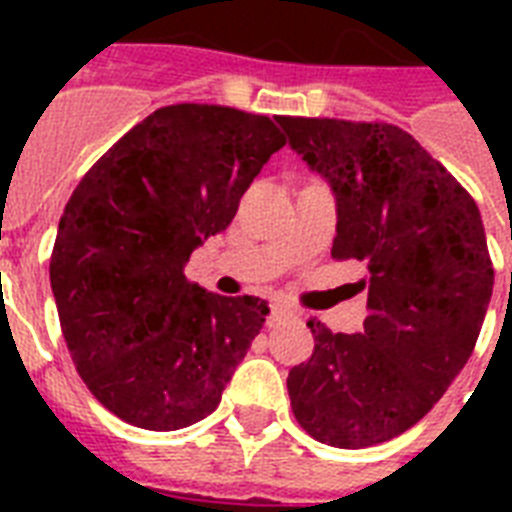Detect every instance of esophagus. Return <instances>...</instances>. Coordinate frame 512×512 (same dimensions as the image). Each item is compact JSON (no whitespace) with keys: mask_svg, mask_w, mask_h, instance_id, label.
<instances>
[{"mask_svg":"<svg viewBox=\"0 0 512 512\" xmlns=\"http://www.w3.org/2000/svg\"><path fill=\"white\" fill-rule=\"evenodd\" d=\"M289 316L287 308H281V305H271V313H268V327H273V324H279V321H284Z\"/></svg>","mask_w":512,"mask_h":512,"instance_id":"esophagus-1","label":"esophagus"}]
</instances>
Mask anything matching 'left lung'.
Instances as JSON below:
<instances>
[{"mask_svg":"<svg viewBox=\"0 0 512 512\" xmlns=\"http://www.w3.org/2000/svg\"><path fill=\"white\" fill-rule=\"evenodd\" d=\"M279 124L335 188L332 257L369 273L364 332L308 321L316 345L287 377L292 412L321 444H382L433 409L476 348L494 287L484 223L457 177L396 124Z\"/></svg>","mask_w":512,"mask_h":512,"instance_id":"1","label":"left lung"}]
</instances>
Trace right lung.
Returning a JSON list of instances; mask_svg holds the SVG:
<instances>
[{
    "label": "right lung",
    "instance_id": "add662e5",
    "mask_svg": "<svg viewBox=\"0 0 512 512\" xmlns=\"http://www.w3.org/2000/svg\"><path fill=\"white\" fill-rule=\"evenodd\" d=\"M284 143L268 116L164 106L71 193L50 257L52 295L76 372L119 420L177 430L220 404L271 308L207 292L183 265L228 228Z\"/></svg>",
    "mask_w": 512,
    "mask_h": 512
}]
</instances>
